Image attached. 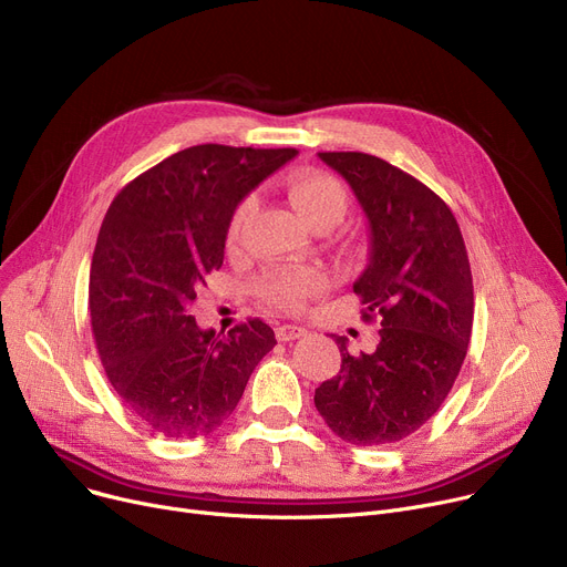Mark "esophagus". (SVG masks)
Instances as JSON below:
<instances>
[{
  "label": "esophagus",
  "instance_id": "34e87169",
  "mask_svg": "<svg viewBox=\"0 0 567 567\" xmlns=\"http://www.w3.org/2000/svg\"><path fill=\"white\" fill-rule=\"evenodd\" d=\"M308 331L303 329V326H296V323H282V326H278L276 329V338L280 340V342H289V340H299V338H303Z\"/></svg>",
  "mask_w": 567,
  "mask_h": 567
}]
</instances>
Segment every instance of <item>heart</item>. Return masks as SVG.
I'll list each match as a JSON object with an SVG mask.
<instances>
[{"label": "heart", "mask_w": 567, "mask_h": 567, "mask_svg": "<svg viewBox=\"0 0 567 567\" xmlns=\"http://www.w3.org/2000/svg\"><path fill=\"white\" fill-rule=\"evenodd\" d=\"M287 195L291 204L299 208V214L306 218L308 225L317 227H333L338 225L349 206V195L344 184L338 176L319 169H301L293 172L287 182ZM255 199L248 197L236 206L231 214L227 236L234 244L238 234H241L246 220L252 214ZM329 285V278L317 266H293V268H278V271L268 274L261 285L259 293L268 303H274L282 310H299L312 296L321 293Z\"/></svg>", "instance_id": "b5f03b06"}]
</instances>
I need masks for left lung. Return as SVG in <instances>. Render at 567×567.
Listing matches in <instances>:
<instances>
[{"instance_id":"1","label":"left lung","mask_w":567,"mask_h":567,"mask_svg":"<svg viewBox=\"0 0 567 567\" xmlns=\"http://www.w3.org/2000/svg\"><path fill=\"white\" fill-rule=\"evenodd\" d=\"M319 158L368 218L370 261L353 291L381 331L377 349L359 355L336 336L342 365L315 391V406L347 443H395L432 419L464 363L473 326L466 246L449 204L419 178L361 152Z\"/></svg>"}]
</instances>
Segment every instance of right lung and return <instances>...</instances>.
I'll list each match as a JSON object with an SVG mask.
<instances>
[{
	"label": "right lung",
	"instance_id": "obj_1",
	"mask_svg": "<svg viewBox=\"0 0 567 567\" xmlns=\"http://www.w3.org/2000/svg\"><path fill=\"white\" fill-rule=\"evenodd\" d=\"M296 148L197 144L146 169L103 218L89 274V312L114 391L154 432L218 430L276 347L261 319L227 336L199 329L190 303L218 271L236 206Z\"/></svg>",
	"mask_w": 567,
	"mask_h": 567
}]
</instances>
